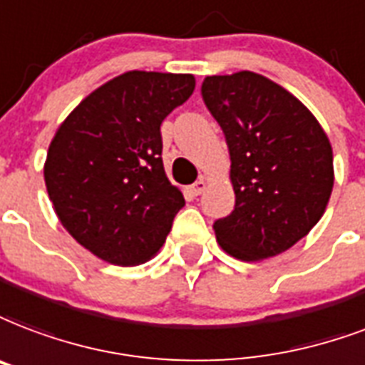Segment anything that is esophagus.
I'll list each match as a JSON object with an SVG mask.
<instances>
[{
	"label": "esophagus",
	"mask_w": 365,
	"mask_h": 365,
	"mask_svg": "<svg viewBox=\"0 0 365 365\" xmlns=\"http://www.w3.org/2000/svg\"><path fill=\"white\" fill-rule=\"evenodd\" d=\"M205 189H207V180H205V178H201V180H197V182H195L193 185H191V191H193L195 195H201L202 191H205Z\"/></svg>",
	"instance_id": "obj_1"
}]
</instances>
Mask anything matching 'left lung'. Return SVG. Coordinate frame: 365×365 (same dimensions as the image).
<instances>
[{
    "label": "left lung",
    "mask_w": 365,
    "mask_h": 365,
    "mask_svg": "<svg viewBox=\"0 0 365 365\" xmlns=\"http://www.w3.org/2000/svg\"><path fill=\"white\" fill-rule=\"evenodd\" d=\"M202 99L226 133L235 208L214 222L237 260L282 255L324 216L335 172L329 138L279 83L257 72L207 76Z\"/></svg>",
    "instance_id": "left-lung-1"
}]
</instances>
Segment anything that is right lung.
I'll list each match as a JSON object with an SVG mask.
<instances>
[{"label": "right lung", "instance_id": "1", "mask_svg": "<svg viewBox=\"0 0 365 365\" xmlns=\"http://www.w3.org/2000/svg\"><path fill=\"white\" fill-rule=\"evenodd\" d=\"M193 90V74L124 72L57 128L43 164L47 195L66 232L105 262H147L185 205L164 172L160 124Z\"/></svg>", "mask_w": 365, "mask_h": 365}]
</instances>
